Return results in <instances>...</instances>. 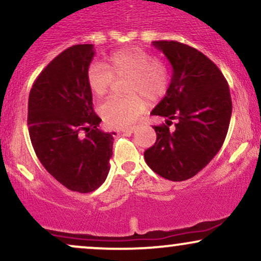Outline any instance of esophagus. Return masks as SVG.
I'll return each mask as SVG.
<instances>
[{
	"instance_id": "1",
	"label": "esophagus",
	"mask_w": 261,
	"mask_h": 261,
	"mask_svg": "<svg viewBox=\"0 0 261 261\" xmlns=\"http://www.w3.org/2000/svg\"><path fill=\"white\" fill-rule=\"evenodd\" d=\"M137 130V127L136 126H131V127H125V128H122V133H128V134H133V133H135V131Z\"/></svg>"
}]
</instances>
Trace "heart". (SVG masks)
Listing matches in <instances>:
<instances>
[{
  "instance_id": "obj_1",
  "label": "heart",
  "mask_w": 261,
  "mask_h": 261,
  "mask_svg": "<svg viewBox=\"0 0 261 261\" xmlns=\"http://www.w3.org/2000/svg\"><path fill=\"white\" fill-rule=\"evenodd\" d=\"M87 84L96 96H105L114 80L126 79L127 96H112L99 107V114L107 125L125 127L134 124L147 111V100H156L165 95L170 84L168 69L149 52L137 47L120 49L111 55L108 67L92 62L87 68Z\"/></svg>"
}]
</instances>
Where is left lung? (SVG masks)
<instances>
[{
	"label": "left lung",
	"instance_id": "8db88e82",
	"mask_svg": "<svg viewBox=\"0 0 261 261\" xmlns=\"http://www.w3.org/2000/svg\"><path fill=\"white\" fill-rule=\"evenodd\" d=\"M172 67L166 95L150 114L168 118L153 128L156 141L144 152L147 165L171 181L193 177L224 143L232 113L230 89L216 65L198 49L176 41H153ZM176 118L174 130L168 126Z\"/></svg>",
	"mask_w": 261,
	"mask_h": 261
}]
</instances>
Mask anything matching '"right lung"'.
Segmentation results:
<instances>
[{"label": "right lung", "mask_w": 261, "mask_h": 261, "mask_svg": "<svg viewBox=\"0 0 261 261\" xmlns=\"http://www.w3.org/2000/svg\"><path fill=\"white\" fill-rule=\"evenodd\" d=\"M93 45H75L41 71L30 90L28 126L37 158L68 190L89 193L106 181L113 135L98 130L87 68Z\"/></svg>", "instance_id": "add662e5"}]
</instances>
